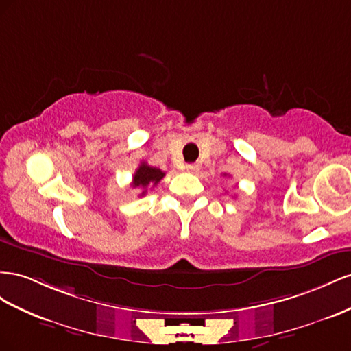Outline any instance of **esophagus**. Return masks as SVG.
<instances>
[{
    "label": "esophagus",
    "instance_id": "obj_1",
    "mask_svg": "<svg viewBox=\"0 0 351 351\" xmlns=\"http://www.w3.org/2000/svg\"><path fill=\"white\" fill-rule=\"evenodd\" d=\"M186 170H188V172H191V173H197L199 170V165L189 163V165H186Z\"/></svg>",
    "mask_w": 351,
    "mask_h": 351
}]
</instances>
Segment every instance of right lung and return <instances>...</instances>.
<instances>
[{
  "label": "right lung",
  "instance_id": "add662e5",
  "mask_svg": "<svg viewBox=\"0 0 351 351\" xmlns=\"http://www.w3.org/2000/svg\"><path fill=\"white\" fill-rule=\"evenodd\" d=\"M163 176H165V172H162L160 169L148 166L147 163H141L134 175L132 186L143 189V193L139 194V197H144L147 193V186L148 185L156 186L160 181H162Z\"/></svg>",
  "mask_w": 351,
  "mask_h": 351
}]
</instances>
